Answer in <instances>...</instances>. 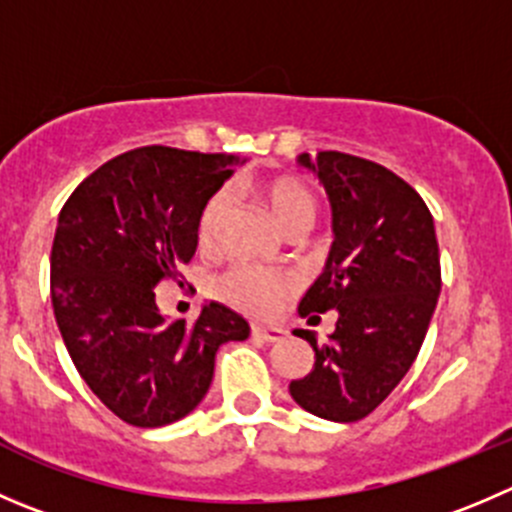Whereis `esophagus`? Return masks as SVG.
I'll use <instances>...</instances> for the list:
<instances>
[{
    "label": "esophagus",
    "instance_id": "34e87169",
    "mask_svg": "<svg viewBox=\"0 0 512 512\" xmlns=\"http://www.w3.org/2000/svg\"><path fill=\"white\" fill-rule=\"evenodd\" d=\"M287 332L282 330V327H275V325H252V337H257V340L262 342H280L285 340Z\"/></svg>",
    "mask_w": 512,
    "mask_h": 512
}]
</instances>
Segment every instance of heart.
<instances>
[{"instance_id": "1", "label": "heart", "mask_w": 512, "mask_h": 512, "mask_svg": "<svg viewBox=\"0 0 512 512\" xmlns=\"http://www.w3.org/2000/svg\"><path fill=\"white\" fill-rule=\"evenodd\" d=\"M260 200L265 202L270 215L275 217L277 225L282 230L292 225H307L315 222L317 215V200L300 180L292 177H280V180L267 182L260 187ZM227 210V192L220 190L205 202L200 212V237L210 240L215 232L217 222L222 220ZM292 290V280L285 272H272L260 270L252 265H240L235 270L227 272L220 282H217V292L232 302L240 310L252 312V315H267L280 305L282 297Z\"/></svg>"}]
</instances>
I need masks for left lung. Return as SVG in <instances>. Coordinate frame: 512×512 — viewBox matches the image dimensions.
<instances>
[{
    "label": "left lung",
    "mask_w": 512,
    "mask_h": 512,
    "mask_svg": "<svg viewBox=\"0 0 512 512\" xmlns=\"http://www.w3.org/2000/svg\"><path fill=\"white\" fill-rule=\"evenodd\" d=\"M297 165L325 187L335 235L300 315L337 310V322L322 345L315 332L295 330L315 350V365L290 382V395L317 418L355 423L398 388L433 320L440 297L435 222L423 197L375 162L342 152L312 160L305 152Z\"/></svg>",
    "instance_id": "1"
}]
</instances>
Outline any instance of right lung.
Segmentation results:
<instances>
[{"label": "right lung", "instance_id": "obj_1", "mask_svg": "<svg viewBox=\"0 0 512 512\" xmlns=\"http://www.w3.org/2000/svg\"><path fill=\"white\" fill-rule=\"evenodd\" d=\"M242 162L140 147L92 172L59 212L49 257L57 327L89 390L135 428L190 415L210 390L217 350L250 337L222 302H205L187 327L155 297L195 257L202 207Z\"/></svg>", "mask_w": 512, "mask_h": 512}]
</instances>
